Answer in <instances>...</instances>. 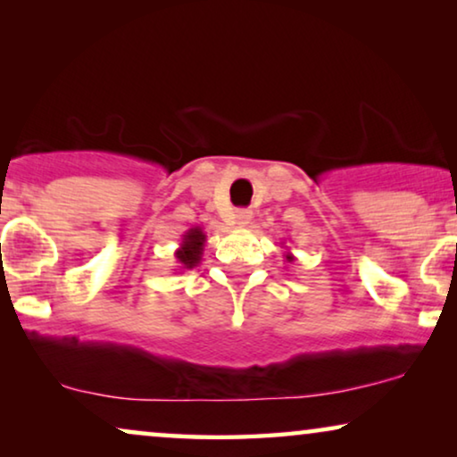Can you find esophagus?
Here are the masks:
<instances>
[{
  "label": "esophagus",
  "instance_id": "esophagus-1",
  "mask_svg": "<svg viewBox=\"0 0 457 457\" xmlns=\"http://www.w3.org/2000/svg\"><path fill=\"white\" fill-rule=\"evenodd\" d=\"M252 216H253L252 210H237L235 212V224H237V227H247V224L252 222Z\"/></svg>",
  "mask_w": 457,
  "mask_h": 457
}]
</instances>
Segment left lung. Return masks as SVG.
Returning <instances> with one entry per match:
<instances>
[{"label": "left lung", "instance_id": "obj_1", "mask_svg": "<svg viewBox=\"0 0 457 457\" xmlns=\"http://www.w3.org/2000/svg\"><path fill=\"white\" fill-rule=\"evenodd\" d=\"M285 260H287V262H293V260H295V255H293V253L289 252V249H287V253H285Z\"/></svg>", "mask_w": 457, "mask_h": 457}]
</instances>
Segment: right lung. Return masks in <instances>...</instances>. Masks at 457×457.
Returning a JSON list of instances; mask_svg holds the SVG:
<instances>
[{
	"label": "right lung",
	"instance_id": "obj_1",
	"mask_svg": "<svg viewBox=\"0 0 457 457\" xmlns=\"http://www.w3.org/2000/svg\"><path fill=\"white\" fill-rule=\"evenodd\" d=\"M204 245H205V233L202 227H193L187 230L183 239H180L179 249L174 252V258H177L180 268H185V270L195 268L199 262H202Z\"/></svg>",
	"mask_w": 457,
	"mask_h": 457
}]
</instances>
